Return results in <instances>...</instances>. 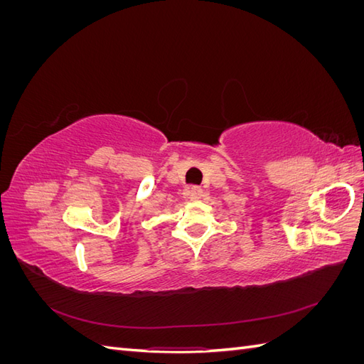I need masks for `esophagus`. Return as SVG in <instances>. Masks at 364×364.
I'll list each match as a JSON object with an SVG mask.
<instances>
[{
	"mask_svg": "<svg viewBox=\"0 0 364 364\" xmlns=\"http://www.w3.org/2000/svg\"><path fill=\"white\" fill-rule=\"evenodd\" d=\"M188 196H190L191 200H199V199H202L203 191H202L200 186L194 185V186H190V188H188Z\"/></svg>",
	"mask_w": 364,
	"mask_h": 364,
	"instance_id": "34e87169",
	"label": "esophagus"
}]
</instances>
